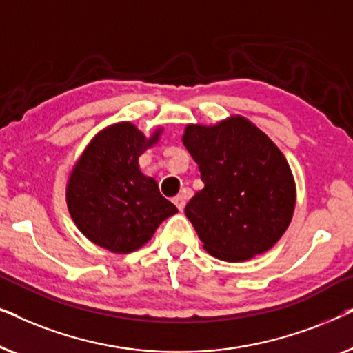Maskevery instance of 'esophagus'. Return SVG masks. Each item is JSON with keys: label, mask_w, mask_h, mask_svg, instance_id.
I'll return each instance as SVG.
<instances>
[{"label": "esophagus", "mask_w": 353, "mask_h": 353, "mask_svg": "<svg viewBox=\"0 0 353 353\" xmlns=\"http://www.w3.org/2000/svg\"><path fill=\"white\" fill-rule=\"evenodd\" d=\"M173 204L178 207V210H183V209H185V205H186V197L183 194L175 196V197H173Z\"/></svg>", "instance_id": "1"}]
</instances>
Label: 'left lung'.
Returning a JSON list of instances; mask_svg holds the SVG:
<instances>
[{
    "mask_svg": "<svg viewBox=\"0 0 353 353\" xmlns=\"http://www.w3.org/2000/svg\"><path fill=\"white\" fill-rule=\"evenodd\" d=\"M183 144L204 188L185 207L204 249L226 262L267 252L291 223L296 183L286 157L248 119L188 125Z\"/></svg>",
    "mask_w": 353,
    "mask_h": 353,
    "instance_id": "left-lung-1",
    "label": "left lung"
}]
</instances>
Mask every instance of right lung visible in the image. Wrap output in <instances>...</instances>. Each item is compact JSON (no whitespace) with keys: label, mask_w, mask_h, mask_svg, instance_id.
I'll use <instances>...</instances> for the list:
<instances>
[{"label":"right lung","mask_w":353,"mask_h":353,"mask_svg":"<svg viewBox=\"0 0 353 353\" xmlns=\"http://www.w3.org/2000/svg\"><path fill=\"white\" fill-rule=\"evenodd\" d=\"M130 122L110 125L91 139L67 183V205L91 243L115 254L133 252L178 209L143 175L138 157L157 143Z\"/></svg>","instance_id":"obj_1"}]
</instances>
